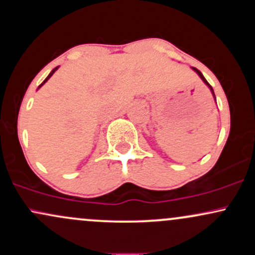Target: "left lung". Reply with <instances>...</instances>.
Listing matches in <instances>:
<instances>
[{
  "label": "left lung",
  "instance_id": "1",
  "mask_svg": "<svg viewBox=\"0 0 255 255\" xmlns=\"http://www.w3.org/2000/svg\"><path fill=\"white\" fill-rule=\"evenodd\" d=\"M193 69H194V71L198 73V75H199V77H200L201 79H203V81H204V83H205V84H206V85H207V86H209V87H210V90H211L212 95H213V96H215V92H213V89H212V87H211V85H210L209 83H207V80H206V79H205V78H204V75H203V74H201V72H200V71H198V69H197V68H193Z\"/></svg>",
  "mask_w": 255,
  "mask_h": 255
}]
</instances>
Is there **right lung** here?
Instances as JSON below:
<instances>
[{
  "label": "right lung",
  "instance_id": "right-lung-1",
  "mask_svg": "<svg viewBox=\"0 0 255 255\" xmlns=\"http://www.w3.org/2000/svg\"><path fill=\"white\" fill-rule=\"evenodd\" d=\"M56 69H57V67H56V68H55V69H52V71L50 72V74H49V75H48V78H46V79H45V80H44V81H43V83L39 85V87H40V86H43V84H45V83H46V81H48V79H49V78H50L52 74H54V73H55V71H56Z\"/></svg>",
  "mask_w": 255,
  "mask_h": 255
}]
</instances>
